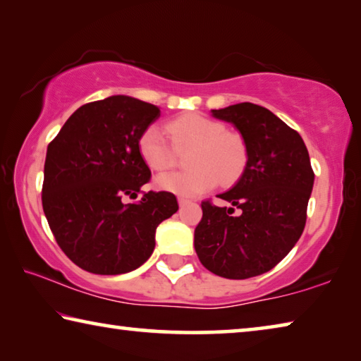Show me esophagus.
<instances>
[{"mask_svg":"<svg viewBox=\"0 0 361 361\" xmlns=\"http://www.w3.org/2000/svg\"><path fill=\"white\" fill-rule=\"evenodd\" d=\"M189 202H191V200L186 199V197H178V204H180V207L186 205V204H189Z\"/></svg>","mask_w":361,"mask_h":361,"instance_id":"1","label":"esophagus"}]
</instances>
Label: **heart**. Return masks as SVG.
I'll return each mask as SVG.
<instances>
[{
	"instance_id": "obj_1",
	"label": "heart",
	"mask_w": 361,
	"mask_h": 361,
	"mask_svg": "<svg viewBox=\"0 0 361 361\" xmlns=\"http://www.w3.org/2000/svg\"><path fill=\"white\" fill-rule=\"evenodd\" d=\"M166 132L175 148L191 145L186 164L189 170L159 175L154 185L178 195H197L216 183L234 181L245 167L247 146L239 133L224 130L221 122L202 114L188 113L170 119ZM138 152L151 170L162 172L173 164V149L156 126L145 129L138 138Z\"/></svg>"
}]
</instances>
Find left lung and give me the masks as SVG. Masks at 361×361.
Masks as SVG:
<instances>
[{
  "mask_svg": "<svg viewBox=\"0 0 361 361\" xmlns=\"http://www.w3.org/2000/svg\"><path fill=\"white\" fill-rule=\"evenodd\" d=\"M212 114L240 132L247 166L229 191L218 194L231 207L202 202L195 253L219 277L261 276L290 253L304 231L315 176L309 152L301 135L267 108L245 102Z\"/></svg>",
  "mask_w": 361,
  "mask_h": 361,
  "instance_id": "8db88e82",
  "label": "left lung"
}]
</instances>
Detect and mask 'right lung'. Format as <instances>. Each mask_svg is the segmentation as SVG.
Segmentation results:
<instances>
[{"instance_id": "add662e5", "label": "right lung", "mask_w": 361, "mask_h": 361, "mask_svg": "<svg viewBox=\"0 0 361 361\" xmlns=\"http://www.w3.org/2000/svg\"><path fill=\"white\" fill-rule=\"evenodd\" d=\"M161 109L127 95L85 103L47 146L42 210L62 252L84 271L118 276L143 264L157 226L178 210L172 192L135 199L151 170L138 138Z\"/></svg>"}]
</instances>
